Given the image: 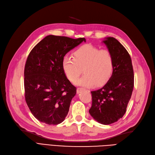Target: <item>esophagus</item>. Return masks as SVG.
Wrapping results in <instances>:
<instances>
[{
  "mask_svg": "<svg viewBox=\"0 0 155 155\" xmlns=\"http://www.w3.org/2000/svg\"><path fill=\"white\" fill-rule=\"evenodd\" d=\"M83 90H84V88H78L77 90V92L78 94V93H80L81 91H83Z\"/></svg>",
  "mask_w": 155,
  "mask_h": 155,
  "instance_id": "1",
  "label": "esophagus"
}]
</instances>
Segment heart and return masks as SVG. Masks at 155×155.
<instances>
[{
    "mask_svg": "<svg viewBox=\"0 0 155 155\" xmlns=\"http://www.w3.org/2000/svg\"><path fill=\"white\" fill-rule=\"evenodd\" d=\"M62 69L66 77L75 82L83 69L84 75L77 84L84 86H102L109 81L114 69V60L107 49L100 50L92 45H84L74 50L73 58L65 56L62 60Z\"/></svg>",
    "mask_w": 155,
    "mask_h": 155,
    "instance_id": "heart-1",
    "label": "heart"
}]
</instances>
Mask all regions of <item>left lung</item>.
Instances as JSON below:
<instances>
[{
  "label": "left lung",
  "instance_id": "1",
  "mask_svg": "<svg viewBox=\"0 0 155 155\" xmlns=\"http://www.w3.org/2000/svg\"><path fill=\"white\" fill-rule=\"evenodd\" d=\"M105 44L114 57L112 77L101 88L91 92L92 106L89 113L96 121L110 125L124 116L134 86L131 57L116 38L109 37Z\"/></svg>",
  "mask_w": 155,
  "mask_h": 155
}]
</instances>
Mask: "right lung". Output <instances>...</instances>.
<instances>
[{"label": "right lung", "mask_w": 155, "mask_h": 155, "mask_svg": "<svg viewBox=\"0 0 155 155\" xmlns=\"http://www.w3.org/2000/svg\"><path fill=\"white\" fill-rule=\"evenodd\" d=\"M82 41L85 38L49 35L29 54L24 69L25 99L39 121L57 125L67 116L77 88L64 75L62 60Z\"/></svg>", "instance_id": "obj_1"}]
</instances>
